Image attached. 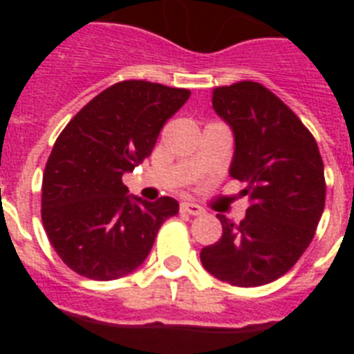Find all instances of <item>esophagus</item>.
Segmentation results:
<instances>
[{"label":"esophagus","mask_w":354,"mask_h":354,"mask_svg":"<svg viewBox=\"0 0 354 354\" xmlns=\"http://www.w3.org/2000/svg\"><path fill=\"white\" fill-rule=\"evenodd\" d=\"M180 212H186V214L192 216H202L204 214V209L200 207V205L193 204V202H183L180 204Z\"/></svg>","instance_id":"obj_1"}]
</instances>
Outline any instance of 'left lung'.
Listing matches in <instances>:
<instances>
[{"mask_svg": "<svg viewBox=\"0 0 354 354\" xmlns=\"http://www.w3.org/2000/svg\"><path fill=\"white\" fill-rule=\"evenodd\" d=\"M212 108L236 136L230 175L252 204L239 223L218 214L223 234L200 252L205 270L236 287L283 277L314 239L326 200L321 152L292 109L257 81L212 90Z\"/></svg>", "mask_w": 354, "mask_h": 354, "instance_id": "8db88e82", "label": "left lung"}]
</instances>
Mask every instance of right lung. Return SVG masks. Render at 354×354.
<instances>
[{"instance_id":"right-lung-1","label":"right lung","mask_w":354,"mask_h":354,"mask_svg":"<svg viewBox=\"0 0 354 354\" xmlns=\"http://www.w3.org/2000/svg\"><path fill=\"white\" fill-rule=\"evenodd\" d=\"M192 92L127 80L77 111L56 138L42 177V225L58 257L90 280H117L149 255L177 200L127 195L122 175L149 158Z\"/></svg>"}]
</instances>
